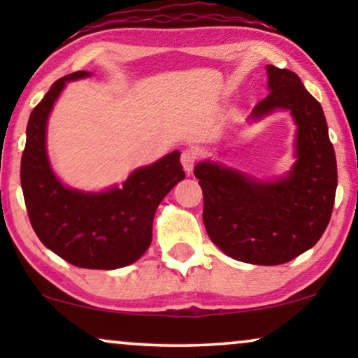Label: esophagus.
Returning a JSON list of instances; mask_svg holds the SVG:
<instances>
[{"mask_svg":"<svg viewBox=\"0 0 358 358\" xmlns=\"http://www.w3.org/2000/svg\"><path fill=\"white\" fill-rule=\"evenodd\" d=\"M195 161H197V153H195L194 150H184L182 153H180V163H182L185 173H192Z\"/></svg>","mask_w":358,"mask_h":358,"instance_id":"obj_1","label":"esophagus"}]
</instances>
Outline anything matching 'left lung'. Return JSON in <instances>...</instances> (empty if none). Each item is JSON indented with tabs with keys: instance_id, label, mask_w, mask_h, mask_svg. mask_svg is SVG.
Returning a JSON list of instances; mask_svg holds the SVG:
<instances>
[{
	"instance_id": "left-lung-1",
	"label": "left lung",
	"mask_w": 358,
	"mask_h": 358,
	"mask_svg": "<svg viewBox=\"0 0 358 358\" xmlns=\"http://www.w3.org/2000/svg\"><path fill=\"white\" fill-rule=\"evenodd\" d=\"M267 76L271 92L249 119L292 110L298 161L290 176L261 182L210 161L195 166L194 174L203 192L202 217L210 239L236 261L278 266L315 246L329 224L337 163L322 107L296 73L267 65Z\"/></svg>"
}]
</instances>
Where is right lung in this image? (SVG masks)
Listing matches in <instances>:
<instances>
[{"label": "right lung", "mask_w": 358, "mask_h": 358, "mask_svg": "<svg viewBox=\"0 0 358 358\" xmlns=\"http://www.w3.org/2000/svg\"><path fill=\"white\" fill-rule=\"evenodd\" d=\"M85 76L90 73L57 80L34 107L21 158V185L29 222L43 246L76 267L110 271L143 256L151 244L156 208L185 174L180 153L173 151L136 169L120 189L83 194L62 185L47 159V119L65 83Z\"/></svg>", "instance_id": "obj_1"}]
</instances>
